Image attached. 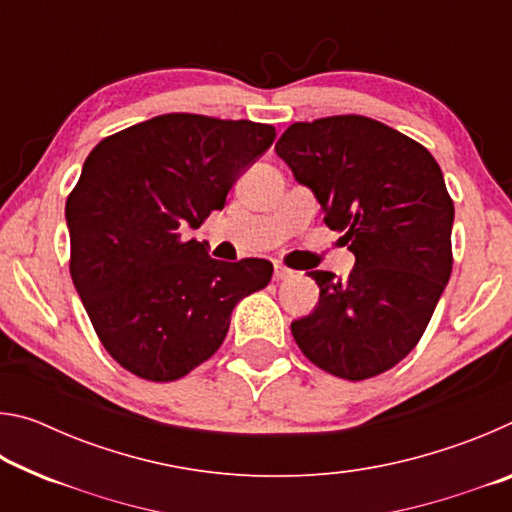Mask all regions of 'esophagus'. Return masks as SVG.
I'll use <instances>...</instances> for the list:
<instances>
[{
    "label": "esophagus",
    "instance_id": "34e87169",
    "mask_svg": "<svg viewBox=\"0 0 512 512\" xmlns=\"http://www.w3.org/2000/svg\"><path fill=\"white\" fill-rule=\"evenodd\" d=\"M293 275V271L291 268H287V266H280V264H275V282H282V280H289V277Z\"/></svg>",
    "mask_w": 512,
    "mask_h": 512
}]
</instances>
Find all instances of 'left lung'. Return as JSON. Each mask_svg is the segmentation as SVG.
Here are the masks:
<instances>
[{
	"label": "left lung",
	"instance_id": "obj_1",
	"mask_svg": "<svg viewBox=\"0 0 512 512\" xmlns=\"http://www.w3.org/2000/svg\"><path fill=\"white\" fill-rule=\"evenodd\" d=\"M275 153L323 205L357 264L348 280L311 271L320 300L291 334L329 375L363 381L422 339L452 275L454 201L420 142L361 115L291 124Z\"/></svg>",
	"mask_w": 512,
	"mask_h": 512
}]
</instances>
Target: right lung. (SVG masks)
I'll return each mask as SVG.
<instances>
[{"instance_id":"right-lung-1","label":"right lung","mask_w":512,"mask_h":512,"mask_svg":"<svg viewBox=\"0 0 512 512\" xmlns=\"http://www.w3.org/2000/svg\"><path fill=\"white\" fill-rule=\"evenodd\" d=\"M275 140L271 124L189 112L124 128L90 151L69 192V273L121 368L173 381L221 348L239 300L268 287L266 259L219 262L185 239Z\"/></svg>"}]
</instances>
